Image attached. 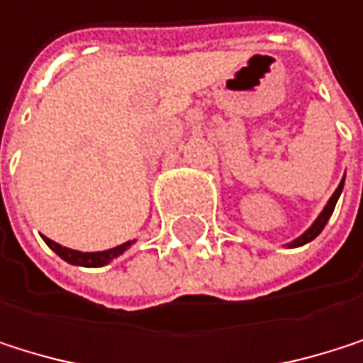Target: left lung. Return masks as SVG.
Returning a JSON list of instances; mask_svg holds the SVG:
<instances>
[{
    "label": "left lung",
    "instance_id": "1",
    "mask_svg": "<svg viewBox=\"0 0 363 363\" xmlns=\"http://www.w3.org/2000/svg\"><path fill=\"white\" fill-rule=\"evenodd\" d=\"M342 187H345V178H342V183L338 185V189L333 191V196L329 198V202H327V206L323 208V213L316 217V221L303 232V235L299 237V239H295L293 243H289V247H299V245H306V243H310L312 239H316L320 232H323V228H325V223L329 221V217H331V213H333V208H335V202H338V198H340V194H342Z\"/></svg>",
    "mask_w": 363,
    "mask_h": 363
}]
</instances>
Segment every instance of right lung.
I'll use <instances>...</instances> for the list:
<instances>
[{
  "instance_id": "right-lung-1",
  "label": "right lung",
  "mask_w": 363,
  "mask_h": 363,
  "mask_svg": "<svg viewBox=\"0 0 363 363\" xmlns=\"http://www.w3.org/2000/svg\"><path fill=\"white\" fill-rule=\"evenodd\" d=\"M43 239L62 260H66L70 264H79V267H103V264L111 262L113 258H118L120 254H124L126 247H131V243H135V241H126V243H122L118 247H111V250H105V252H77V250L62 247V245H57L55 241H51L47 237H43Z\"/></svg>"
}]
</instances>
